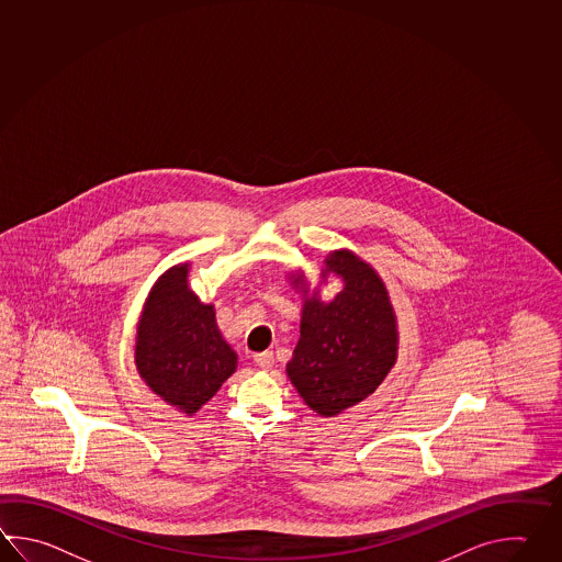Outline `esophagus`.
Wrapping results in <instances>:
<instances>
[{
    "label": "esophagus",
    "instance_id": "1",
    "mask_svg": "<svg viewBox=\"0 0 562 562\" xmlns=\"http://www.w3.org/2000/svg\"><path fill=\"white\" fill-rule=\"evenodd\" d=\"M254 362H256V367L262 368V370H268V368L274 367V355L272 352H258V355H254Z\"/></svg>",
    "mask_w": 562,
    "mask_h": 562
}]
</instances>
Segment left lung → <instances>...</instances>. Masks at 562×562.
Segmentation results:
<instances>
[{
    "label": "left lung",
    "mask_w": 562,
    "mask_h": 562,
    "mask_svg": "<svg viewBox=\"0 0 562 562\" xmlns=\"http://www.w3.org/2000/svg\"><path fill=\"white\" fill-rule=\"evenodd\" d=\"M322 280L336 274L344 288L330 302L308 296L304 276L292 284L304 294L300 340L286 364L288 379L321 416H336L364 401L396 362L398 330L380 276L348 250L326 258Z\"/></svg>",
    "instance_id": "obj_1"
}]
</instances>
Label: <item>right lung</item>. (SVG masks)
Returning a JSON list of instances; mask_svg holds the SVG:
<instances>
[{
    "label": "right lung",
    "mask_w": 562,
    "mask_h": 562,
    "mask_svg": "<svg viewBox=\"0 0 562 562\" xmlns=\"http://www.w3.org/2000/svg\"><path fill=\"white\" fill-rule=\"evenodd\" d=\"M238 356L222 338L212 304L188 288V263L154 284L136 336L139 376L161 401L198 413L236 372Z\"/></svg>",
    "instance_id": "obj_1"
}]
</instances>
